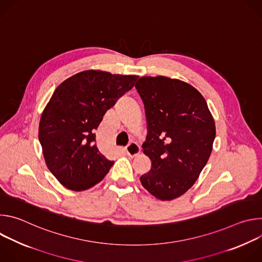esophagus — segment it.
<instances>
[{
  "instance_id": "34e87169",
  "label": "esophagus",
  "mask_w": 262,
  "mask_h": 262,
  "mask_svg": "<svg viewBox=\"0 0 262 262\" xmlns=\"http://www.w3.org/2000/svg\"><path fill=\"white\" fill-rule=\"evenodd\" d=\"M140 152H141V147H140L137 143L132 142V143H129V144L127 145V147H126V154H127L129 157L134 158V157L138 156Z\"/></svg>"
}]
</instances>
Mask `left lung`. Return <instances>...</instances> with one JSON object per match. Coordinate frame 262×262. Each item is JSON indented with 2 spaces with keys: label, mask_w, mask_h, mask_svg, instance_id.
<instances>
[{
  "label": "left lung",
  "mask_w": 262,
  "mask_h": 262,
  "mask_svg": "<svg viewBox=\"0 0 262 262\" xmlns=\"http://www.w3.org/2000/svg\"><path fill=\"white\" fill-rule=\"evenodd\" d=\"M147 120L143 152L151 170L140 177L156 198L183 195L199 177L212 150L215 125L206 100L190 84L166 77H142L135 85Z\"/></svg>",
  "instance_id": "8db88e82"
}]
</instances>
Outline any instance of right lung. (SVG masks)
I'll list each match as a JSON object with an SVG mask.
<instances>
[{
	"mask_svg": "<svg viewBox=\"0 0 262 262\" xmlns=\"http://www.w3.org/2000/svg\"><path fill=\"white\" fill-rule=\"evenodd\" d=\"M138 78L86 70L55 90L42 112L38 138L49 170L66 189L88 190L113 166L98 150L95 132L105 112Z\"/></svg>",
	"mask_w": 262,
	"mask_h": 262,
	"instance_id": "right-lung-1",
	"label": "right lung"
}]
</instances>
